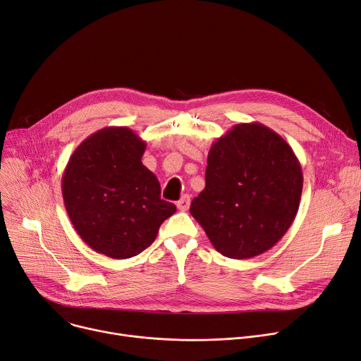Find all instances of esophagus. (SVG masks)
<instances>
[{
    "mask_svg": "<svg viewBox=\"0 0 361 361\" xmlns=\"http://www.w3.org/2000/svg\"><path fill=\"white\" fill-rule=\"evenodd\" d=\"M188 206H190V196L184 195L181 196V199L177 202V207L181 212H185L188 209Z\"/></svg>",
    "mask_w": 361,
    "mask_h": 361,
    "instance_id": "esophagus-1",
    "label": "esophagus"
}]
</instances>
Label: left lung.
Returning a JSON list of instances; mask_svg holds the SVG:
<instances>
[{
    "label": "left lung",
    "mask_w": 361,
    "mask_h": 361,
    "mask_svg": "<svg viewBox=\"0 0 361 361\" xmlns=\"http://www.w3.org/2000/svg\"><path fill=\"white\" fill-rule=\"evenodd\" d=\"M204 178L190 214L226 257L252 259L272 249L297 215L300 161L276 131L260 123L235 124L216 139Z\"/></svg>",
    "instance_id": "8db88e82"
}]
</instances>
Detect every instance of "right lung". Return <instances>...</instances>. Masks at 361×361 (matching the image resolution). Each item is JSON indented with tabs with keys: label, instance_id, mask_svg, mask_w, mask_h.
<instances>
[{
	"label": "right lung",
	"instance_id": "right-lung-1",
	"mask_svg": "<svg viewBox=\"0 0 361 361\" xmlns=\"http://www.w3.org/2000/svg\"><path fill=\"white\" fill-rule=\"evenodd\" d=\"M146 142L128 127H105L71 154L61 178L66 211L90 249L128 259L155 241L176 204L161 199L155 174L142 164Z\"/></svg>",
	"mask_w": 361,
	"mask_h": 361
}]
</instances>
